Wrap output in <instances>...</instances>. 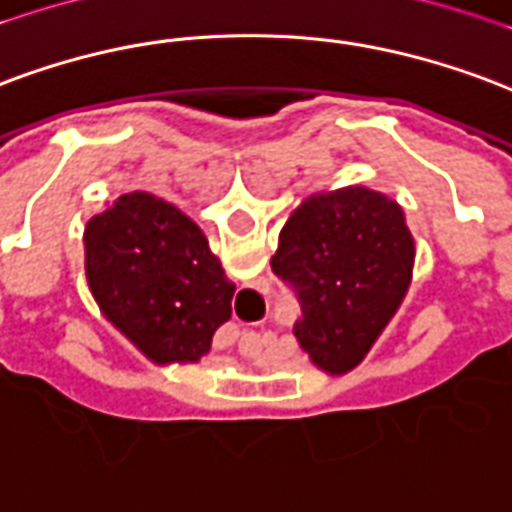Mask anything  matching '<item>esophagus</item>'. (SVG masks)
Instances as JSON below:
<instances>
[{
  "label": "esophagus",
  "instance_id": "34e87169",
  "mask_svg": "<svg viewBox=\"0 0 512 512\" xmlns=\"http://www.w3.org/2000/svg\"><path fill=\"white\" fill-rule=\"evenodd\" d=\"M255 342H257V344H263V336H260V333H255Z\"/></svg>",
  "mask_w": 512,
  "mask_h": 512
}]
</instances>
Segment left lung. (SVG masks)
Wrapping results in <instances>:
<instances>
[{"instance_id": "1", "label": "left lung", "mask_w": 512, "mask_h": 512, "mask_svg": "<svg viewBox=\"0 0 512 512\" xmlns=\"http://www.w3.org/2000/svg\"><path fill=\"white\" fill-rule=\"evenodd\" d=\"M415 241L396 200L366 187L314 195L279 233L271 268L293 287V333L323 372L363 361L412 279Z\"/></svg>"}]
</instances>
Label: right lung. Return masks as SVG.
Instances as JSON below:
<instances>
[{"label":"right lung","mask_w":512,"mask_h":512,"mask_svg":"<svg viewBox=\"0 0 512 512\" xmlns=\"http://www.w3.org/2000/svg\"><path fill=\"white\" fill-rule=\"evenodd\" d=\"M86 279L102 314L154 363H195L230 320L236 285L187 214L130 192L89 219Z\"/></svg>","instance_id":"right-lung-1"}]
</instances>
